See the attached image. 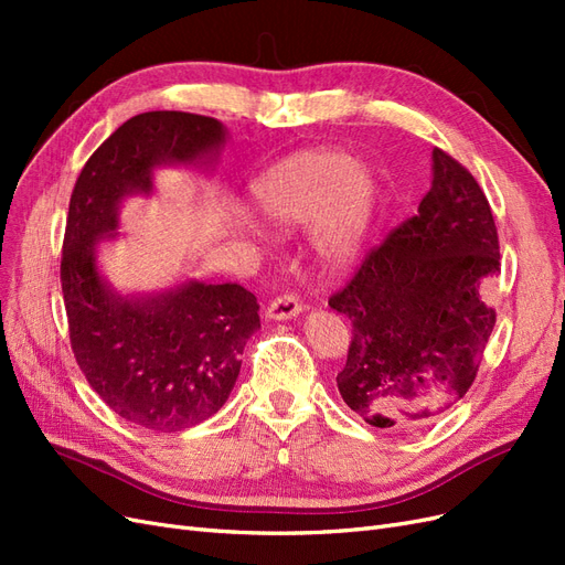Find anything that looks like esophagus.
Returning <instances> with one entry per match:
<instances>
[{"label":"esophagus","mask_w":565,"mask_h":565,"mask_svg":"<svg viewBox=\"0 0 565 565\" xmlns=\"http://www.w3.org/2000/svg\"><path fill=\"white\" fill-rule=\"evenodd\" d=\"M299 313H301V303L292 295H282L278 299H273L266 309L268 320H289Z\"/></svg>","instance_id":"obj_1"}]
</instances>
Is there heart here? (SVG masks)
<instances>
[{"mask_svg": "<svg viewBox=\"0 0 565 565\" xmlns=\"http://www.w3.org/2000/svg\"><path fill=\"white\" fill-rule=\"evenodd\" d=\"M254 212L276 228L311 224V252L330 273L365 254L380 216L382 185L370 167L337 148L299 150L249 183Z\"/></svg>", "mask_w": 565, "mask_h": 565, "instance_id": "obj_1", "label": "heart"}]
</instances>
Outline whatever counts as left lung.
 <instances>
[{
    "mask_svg": "<svg viewBox=\"0 0 565 565\" xmlns=\"http://www.w3.org/2000/svg\"><path fill=\"white\" fill-rule=\"evenodd\" d=\"M500 273V243L481 185L431 152L419 214L367 254L330 306L353 324L341 398L384 431L434 424L473 384L494 311L481 289Z\"/></svg>",
    "mask_w": 565,
    "mask_h": 565,
    "instance_id": "obj_1",
    "label": "left lung"
}]
</instances>
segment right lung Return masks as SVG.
I'll return each instance as SVG.
<instances>
[{
  "label": "right lung",
  "mask_w": 565,
  "mask_h": 565,
  "mask_svg": "<svg viewBox=\"0 0 565 565\" xmlns=\"http://www.w3.org/2000/svg\"><path fill=\"white\" fill-rule=\"evenodd\" d=\"M226 143L228 129L214 117L141 113L98 146L71 198L61 285L77 365L113 413L158 434L191 429L224 407L247 339L262 328L259 303L235 282L195 278L122 292L98 252L122 237L129 198L156 195L158 169L214 174Z\"/></svg>",
  "instance_id": "1"
}]
</instances>
